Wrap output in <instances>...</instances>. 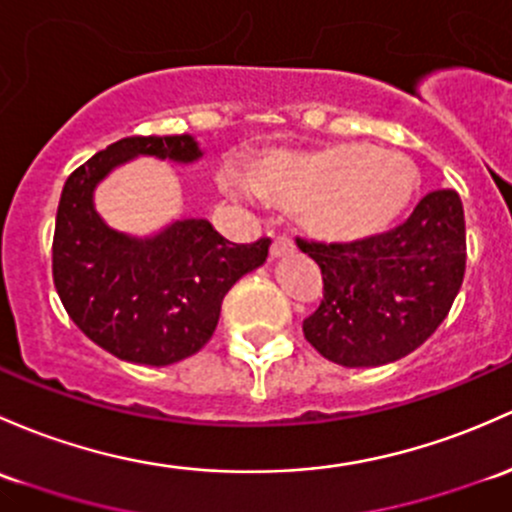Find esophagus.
I'll return each mask as SVG.
<instances>
[{"label":"esophagus","mask_w":512,"mask_h":512,"mask_svg":"<svg viewBox=\"0 0 512 512\" xmlns=\"http://www.w3.org/2000/svg\"><path fill=\"white\" fill-rule=\"evenodd\" d=\"M294 250V242L287 238V235H277V238L272 240V247H270V255L272 257H284L289 255V252Z\"/></svg>","instance_id":"esophagus-1"}]
</instances>
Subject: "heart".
<instances>
[{
  "label": "heart",
  "mask_w": 512,
  "mask_h": 512,
  "mask_svg": "<svg viewBox=\"0 0 512 512\" xmlns=\"http://www.w3.org/2000/svg\"><path fill=\"white\" fill-rule=\"evenodd\" d=\"M419 186L410 157L368 144L319 149H274L252 164L250 179L225 174L235 196H257L279 211L297 213L316 240L353 245L387 233Z\"/></svg>",
  "instance_id": "1"
}]
</instances>
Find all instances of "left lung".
I'll return each mask as SVG.
<instances>
[{
  "label": "left lung",
  "mask_w": 512,
  "mask_h": 512,
  "mask_svg": "<svg viewBox=\"0 0 512 512\" xmlns=\"http://www.w3.org/2000/svg\"><path fill=\"white\" fill-rule=\"evenodd\" d=\"M297 245L324 279V299L304 319L306 341L331 363L375 368L422 346L449 314L466 272L464 206L441 188L373 240Z\"/></svg>",
  "instance_id": "left-lung-1"
}]
</instances>
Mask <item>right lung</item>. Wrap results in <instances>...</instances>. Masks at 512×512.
<instances>
[{"label":"right lung","instance_id":"1","mask_svg":"<svg viewBox=\"0 0 512 512\" xmlns=\"http://www.w3.org/2000/svg\"><path fill=\"white\" fill-rule=\"evenodd\" d=\"M201 154L191 134H137L90 157L63 186L53 284L73 324L120 360L159 368L201 351L228 289L267 260L270 238L235 245L203 218L174 220L152 238H132L95 211V186L115 166L134 157L191 164Z\"/></svg>","mask_w":512,"mask_h":512}]
</instances>
